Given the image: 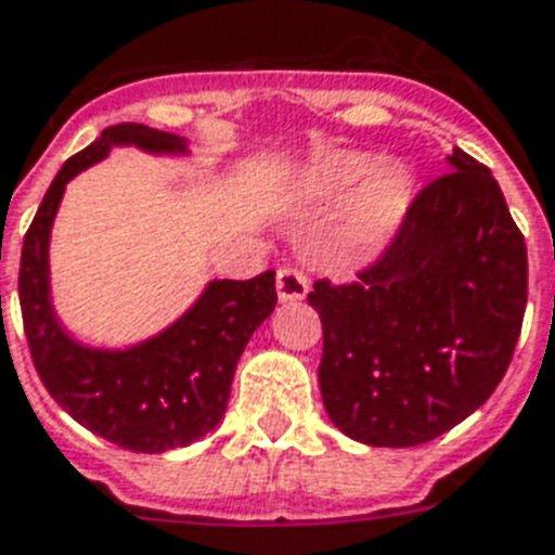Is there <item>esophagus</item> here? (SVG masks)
Returning a JSON list of instances; mask_svg holds the SVG:
<instances>
[{
  "instance_id": "esophagus-1",
  "label": "esophagus",
  "mask_w": 555,
  "mask_h": 555,
  "mask_svg": "<svg viewBox=\"0 0 555 555\" xmlns=\"http://www.w3.org/2000/svg\"><path fill=\"white\" fill-rule=\"evenodd\" d=\"M276 291L282 302H297L309 294V279L297 267H282L276 273Z\"/></svg>"
}]
</instances>
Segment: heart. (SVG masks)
<instances>
[{
	"label": "heart",
	"mask_w": 555,
	"mask_h": 555,
	"mask_svg": "<svg viewBox=\"0 0 555 555\" xmlns=\"http://www.w3.org/2000/svg\"><path fill=\"white\" fill-rule=\"evenodd\" d=\"M347 237L356 246H376L391 235L409 205V176L400 167H373L367 155L340 152L320 164L311 176V194L323 203H338L354 191Z\"/></svg>",
	"instance_id": "b5f03b06"
}]
</instances>
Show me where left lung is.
Wrapping results in <instances>:
<instances>
[{
  "label": "left lung",
  "mask_w": 555,
  "mask_h": 555,
  "mask_svg": "<svg viewBox=\"0 0 555 555\" xmlns=\"http://www.w3.org/2000/svg\"><path fill=\"white\" fill-rule=\"evenodd\" d=\"M385 253L350 285L314 282L320 393L361 444H426L506 376L527 309V244L486 164L453 150Z\"/></svg>",
  "instance_id": "left-lung-1"
}]
</instances>
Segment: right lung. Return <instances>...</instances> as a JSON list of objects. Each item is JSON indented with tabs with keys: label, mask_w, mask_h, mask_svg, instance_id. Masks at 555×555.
<instances>
[{
	"label": "right lung",
	"mask_w": 555,
	"mask_h": 555,
	"mask_svg": "<svg viewBox=\"0 0 555 555\" xmlns=\"http://www.w3.org/2000/svg\"><path fill=\"white\" fill-rule=\"evenodd\" d=\"M111 146L188 152L179 134L120 122L67 158L23 241L20 309L31 361L52 400L111 444L131 453H164L194 444L220 424L237 359L276 309V273L208 282L173 326L129 350H96L69 338L49 297V232L69 179L102 162Z\"/></svg>",
	"instance_id": "1"
}]
</instances>
